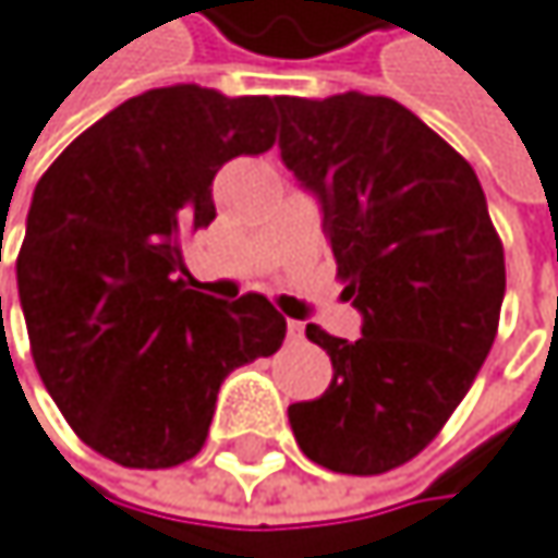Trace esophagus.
Listing matches in <instances>:
<instances>
[{
	"label": "esophagus",
	"instance_id": "34e87169",
	"mask_svg": "<svg viewBox=\"0 0 558 558\" xmlns=\"http://www.w3.org/2000/svg\"><path fill=\"white\" fill-rule=\"evenodd\" d=\"M286 332H289V339H292V342H299V339L305 336V326H302L299 319H289V323H286Z\"/></svg>",
	"mask_w": 558,
	"mask_h": 558
}]
</instances>
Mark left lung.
I'll return each instance as SVG.
<instances>
[{
	"label": "left lung",
	"instance_id": "obj_1",
	"mask_svg": "<svg viewBox=\"0 0 558 558\" xmlns=\"http://www.w3.org/2000/svg\"><path fill=\"white\" fill-rule=\"evenodd\" d=\"M279 149L323 203V232L362 313L355 342L305 326L332 359L289 405L299 449L345 476L420 456L486 362L506 295L502 239L472 166L386 96H279Z\"/></svg>",
	"mask_w": 558,
	"mask_h": 558
}]
</instances>
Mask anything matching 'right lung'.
<instances>
[{
	"label": "right lung",
	"instance_id": "right-lung-1",
	"mask_svg": "<svg viewBox=\"0 0 558 558\" xmlns=\"http://www.w3.org/2000/svg\"><path fill=\"white\" fill-rule=\"evenodd\" d=\"M276 143V99L199 86L135 96L36 185L15 259L36 369L75 436L129 469L206 446L222 379L286 339L266 295L189 289L182 242L216 219L213 179Z\"/></svg>",
	"mask_w": 558,
	"mask_h": 558
}]
</instances>
